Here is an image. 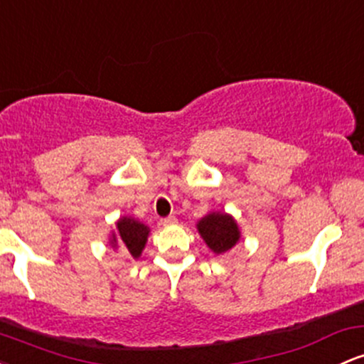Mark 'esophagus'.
I'll return each instance as SVG.
<instances>
[{
    "instance_id": "34e87169",
    "label": "esophagus",
    "mask_w": 364,
    "mask_h": 364,
    "mask_svg": "<svg viewBox=\"0 0 364 364\" xmlns=\"http://www.w3.org/2000/svg\"><path fill=\"white\" fill-rule=\"evenodd\" d=\"M161 223L164 226H174L176 223H178V219H176V215H167V218H164Z\"/></svg>"
}]
</instances>
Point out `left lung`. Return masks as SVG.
Listing matches in <instances>:
<instances>
[{
    "mask_svg": "<svg viewBox=\"0 0 364 364\" xmlns=\"http://www.w3.org/2000/svg\"><path fill=\"white\" fill-rule=\"evenodd\" d=\"M198 233L214 254H223L237 245L240 240V230L230 214L210 213L197 225Z\"/></svg>",
    "mask_w": 364,
    "mask_h": 364,
    "instance_id": "8db88e82",
    "label": "left lung"
}]
</instances>
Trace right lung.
<instances>
[{"label":"right lung","instance_id":"right-lung-1","mask_svg":"<svg viewBox=\"0 0 364 364\" xmlns=\"http://www.w3.org/2000/svg\"><path fill=\"white\" fill-rule=\"evenodd\" d=\"M115 226L117 231L112 235V247H121L124 252H129L134 259H138L145 249L150 228L133 218H121Z\"/></svg>","mask_w":364,"mask_h":364}]
</instances>
